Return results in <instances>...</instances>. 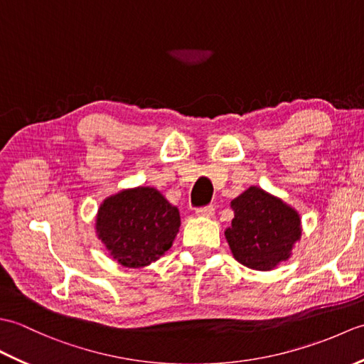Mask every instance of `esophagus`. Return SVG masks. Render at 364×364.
Wrapping results in <instances>:
<instances>
[{"mask_svg": "<svg viewBox=\"0 0 364 364\" xmlns=\"http://www.w3.org/2000/svg\"><path fill=\"white\" fill-rule=\"evenodd\" d=\"M196 214L198 218H205V219H211L214 215V208L213 206H203V208H198L196 210Z\"/></svg>", "mask_w": 364, "mask_h": 364, "instance_id": "34e87169", "label": "esophagus"}]
</instances>
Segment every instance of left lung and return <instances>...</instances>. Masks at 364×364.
Wrapping results in <instances>:
<instances>
[{
  "instance_id": "left-lung-1",
  "label": "left lung",
  "mask_w": 364,
  "mask_h": 364,
  "mask_svg": "<svg viewBox=\"0 0 364 364\" xmlns=\"http://www.w3.org/2000/svg\"><path fill=\"white\" fill-rule=\"evenodd\" d=\"M235 219L225 230L236 261L255 270H272L291 257L301 236L299 213L283 200L250 186L231 202Z\"/></svg>"
}]
</instances>
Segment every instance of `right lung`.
I'll use <instances>...</instances> for the list:
<instances>
[{
    "instance_id": "add662e5",
    "label": "right lung",
    "mask_w": 364,
    "mask_h": 364,
    "mask_svg": "<svg viewBox=\"0 0 364 364\" xmlns=\"http://www.w3.org/2000/svg\"><path fill=\"white\" fill-rule=\"evenodd\" d=\"M181 225L178 208L159 191L139 186L107 197L97 214V235L125 267H144L173 244Z\"/></svg>"
}]
</instances>
